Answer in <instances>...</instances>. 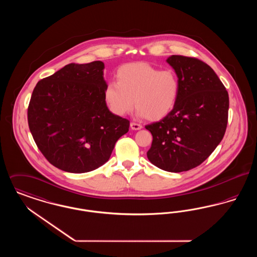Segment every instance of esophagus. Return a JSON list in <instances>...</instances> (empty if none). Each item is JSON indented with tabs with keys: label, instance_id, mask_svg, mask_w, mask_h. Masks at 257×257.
Instances as JSON below:
<instances>
[{
	"label": "esophagus",
	"instance_id": "34e87169",
	"mask_svg": "<svg viewBox=\"0 0 257 257\" xmlns=\"http://www.w3.org/2000/svg\"><path fill=\"white\" fill-rule=\"evenodd\" d=\"M130 126H131V129H132V130H141V129L143 128V125H142V124L137 122L130 123Z\"/></svg>",
	"mask_w": 257,
	"mask_h": 257
}]
</instances>
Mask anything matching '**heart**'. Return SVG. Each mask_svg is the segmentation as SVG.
I'll return each instance as SVG.
<instances>
[{"mask_svg":"<svg viewBox=\"0 0 257 257\" xmlns=\"http://www.w3.org/2000/svg\"><path fill=\"white\" fill-rule=\"evenodd\" d=\"M117 82L110 81L105 87L104 98L110 111L123 116L134 108L150 120H160L174 109L180 83L172 69H162L147 62L129 63L116 73Z\"/></svg>","mask_w":257,"mask_h":257,"instance_id":"heart-1","label":"heart"}]
</instances>
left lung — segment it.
<instances>
[{
    "instance_id": "left-lung-1",
    "label": "left lung",
    "mask_w": 257,
    "mask_h": 257,
    "mask_svg": "<svg viewBox=\"0 0 257 257\" xmlns=\"http://www.w3.org/2000/svg\"><path fill=\"white\" fill-rule=\"evenodd\" d=\"M167 61L178 76L180 92L169 115L146 126L153 137L147 158L163 171L181 172L203 163L221 142L229 98L204 61L180 55H172Z\"/></svg>"
}]
</instances>
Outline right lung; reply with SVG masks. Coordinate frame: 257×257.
Instances as JSON below:
<instances>
[{"mask_svg": "<svg viewBox=\"0 0 257 257\" xmlns=\"http://www.w3.org/2000/svg\"><path fill=\"white\" fill-rule=\"evenodd\" d=\"M104 63H69L40 80L28 107L30 131L50 164L83 173L104 165L130 121L107 107Z\"/></svg>", "mask_w": 257, "mask_h": 257, "instance_id": "right-lung-1", "label": "right lung"}]
</instances>
